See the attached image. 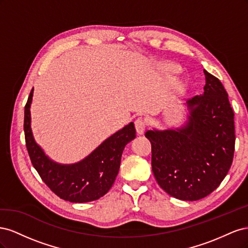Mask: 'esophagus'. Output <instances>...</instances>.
Masks as SVG:
<instances>
[{"label": "esophagus", "mask_w": 248, "mask_h": 248, "mask_svg": "<svg viewBox=\"0 0 248 248\" xmlns=\"http://www.w3.org/2000/svg\"><path fill=\"white\" fill-rule=\"evenodd\" d=\"M134 127H136V130L138 134H142L145 132L146 129V122L145 120L138 119L136 122H134Z\"/></svg>", "instance_id": "34e87169"}]
</instances>
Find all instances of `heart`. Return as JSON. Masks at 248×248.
Instances as JSON below:
<instances>
[{"mask_svg": "<svg viewBox=\"0 0 248 248\" xmlns=\"http://www.w3.org/2000/svg\"><path fill=\"white\" fill-rule=\"evenodd\" d=\"M161 69L164 71H169V72H177L178 71V67L174 64H170L166 63L161 65Z\"/></svg>", "mask_w": 248, "mask_h": 248, "instance_id": "heart-1", "label": "heart"}]
</instances>
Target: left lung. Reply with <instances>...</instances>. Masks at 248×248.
Here are the masks:
<instances>
[{"label": "left lung", "instance_id": "8db88e82", "mask_svg": "<svg viewBox=\"0 0 248 248\" xmlns=\"http://www.w3.org/2000/svg\"><path fill=\"white\" fill-rule=\"evenodd\" d=\"M202 95L187 100L188 120L176 129L148 130L152 170L170 196L198 201L219 186L235 151L234 111L220 80L204 70Z\"/></svg>", "mask_w": 248, "mask_h": 248}]
</instances>
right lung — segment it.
<instances>
[{"mask_svg":"<svg viewBox=\"0 0 248 248\" xmlns=\"http://www.w3.org/2000/svg\"><path fill=\"white\" fill-rule=\"evenodd\" d=\"M33 90L25 107L26 146L33 167L42 181L59 198L71 202H87L103 197L114 184L125 146L136 138L133 122L104 140L82 160L72 164L52 161L34 140L31 129Z\"/></svg>","mask_w":248,"mask_h":248,"instance_id":"1","label":"right lung"}]
</instances>
